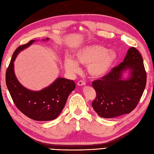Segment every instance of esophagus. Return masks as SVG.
I'll return each instance as SVG.
<instances>
[{"mask_svg": "<svg viewBox=\"0 0 154 154\" xmlns=\"http://www.w3.org/2000/svg\"><path fill=\"white\" fill-rule=\"evenodd\" d=\"M86 85V83L83 81H79L77 82V85L79 86H83V85Z\"/></svg>", "mask_w": 154, "mask_h": 154, "instance_id": "obj_1", "label": "esophagus"}]
</instances>
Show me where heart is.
Wrapping results in <instances>:
<instances>
[{
	"instance_id": "1",
	"label": "heart",
	"mask_w": 154,
	"mask_h": 154,
	"mask_svg": "<svg viewBox=\"0 0 154 154\" xmlns=\"http://www.w3.org/2000/svg\"><path fill=\"white\" fill-rule=\"evenodd\" d=\"M75 60L77 63L87 67L88 73L93 77L99 78L106 75L112 68L117 60V54L103 45L94 44L78 50L75 54ZM65 67L71 73H76L79 70L77 62L70 57L65 58Z\"/></svg>"
}]
</instances>
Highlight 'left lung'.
<instances>
[{"mask_svg": "<svg viewBox=\"0 0 154 154\" xmlns=\"http://www.w3.org/2000/svg\"><path fill=\"white\" fill-rule=\"evenodd\" d=\"M127 68L131 71V77L123 80L122 72ZM146 78L142 55L136 48L132 47L122 63L100 79L93 81L92 86L97 94L92 102L93 109L100 117L105 119L132 112L142 96Z\"/></svg>", "mask_w": 154, "mask_h": 154, "instance_id": "8db88e82", "label": "left lung"}]
</instances>
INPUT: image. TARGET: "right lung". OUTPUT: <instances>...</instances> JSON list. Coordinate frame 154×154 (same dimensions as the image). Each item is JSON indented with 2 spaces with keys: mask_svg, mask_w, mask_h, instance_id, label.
I'll list each match as a JSON object with an SVG mask.
<instances>
[{
  "mask_svg": "<svg viewBox=\"0 0 154 154\" xmlns=\"http://www.w3.org/2000/svg\"><path fill=\"white\" fill-rule=\"evenodd\" d=\"M49 40V38H46ZM34 42L16 48L6 72V83L13 102L26 116L38 121L55 119L63 110L69 94L75 89L73 81L58 78L51 85L40 91H33L23 87L16 79L14 61L18 54Z\"/></svg>",
  "mask_w": 154,
  "mask_h": 154,
  "instance_id": "right-lung-1",
  "label": "right lung"
}]
</instances>
